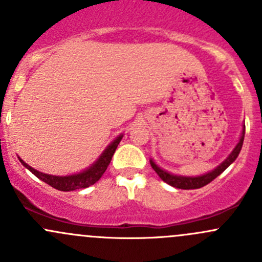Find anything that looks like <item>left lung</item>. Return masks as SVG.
<instances>
[{
  "mask_svg": "<svg viewBox=\"0 0 262 262\" xmlns=\"http://www.w3.org/2000/svg\"><path fill=\"white\" fill-rule=\"evenodd\" d=\"M244 139H245V125L244 129H242L241 133V138H239V142L237 143V146L233 148L231 153H229L228 157L223 161L219 166H216L214 170L210 171V172L204 173V175L200 176H181V175H173V173L167 172V171L162 170L160 166L156 165L153 162V160H150V166H152L153 170L157 172V175L160 176L161 180H163L165 182H167L168 185L173 187H178V189H182V190H190V189H200V187L205 186L209 182H212L214 179L218 178L227 167H228L231 163H233L236 161V158L238 157L239 152H241L242 144H244Z\"/></svg>",
  "mask_w": 262,
  "mask_h": 262,
  "instance_id": "1",
  "label": "left lung"
}]
</instances>
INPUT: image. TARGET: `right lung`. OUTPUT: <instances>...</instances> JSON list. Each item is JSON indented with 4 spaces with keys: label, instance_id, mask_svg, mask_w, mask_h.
Wrapping results in <instances>:
<instances>
[{
    "label": "right lung",
    "instance_id": "right-lung-1",
    "mask_svg": "<svg viewBox=\"0 0 262 262\" xmlns=\"http://www.w3.org/2000/svg\"><path fill=\"white\" fill-rule=\"evenodd\" d=\"M121 138H123V134H120L119 137H116L114 141L105 148L104 152L101 153L97 161L95 163H92L89 168H86L82 172L75 173V175L70 176H54V175H48V173L39 172L38 170L33 168L31 166H29L28 163L24 162L21 158L20 162L28 168L29 171L34 173L38 179H40L41 181H44L46 184L50 185L54 189L60 190V191H72V190L77 189H84V187H89L91 185H94L95 182L99 181L100 178L104 175V172L106 171L107 166H109L110 161H112L113 155H114L116 147L120 143Z\"/></svg>",
    "mask_w": 262,
    "mask_h": 262
}]
</instances>
